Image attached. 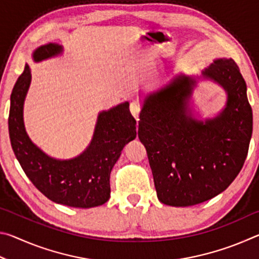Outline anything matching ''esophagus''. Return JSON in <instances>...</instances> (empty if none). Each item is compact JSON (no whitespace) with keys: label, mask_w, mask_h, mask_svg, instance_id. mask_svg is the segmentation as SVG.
I'll return each instance as SVG.
<instances>
[{"label":"esophagus","mask_w":259,"mask_h":259,"mask_svg":"<svg viewBox=\"0 0 259 259\" xmlns=\"http://www.w3.org/2000/svg\"><path fill=\"white\" fill-rule=\"evenodd\" d=\"M140 111H142V107H140V105L137 102H133L130 104V112L133 114L134 117L136 120H139V114Z\"/></svg>","instance_id":"esophagus-1"}]
</instances>
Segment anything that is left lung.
<instances>
[{
    "label": "left lung",
    "instance_id": "8db88e82",
    "mask_svg": "<svg viewBox=\"0 0 259 259\" xmlns=\"http://www.w3.org/2000/svg\"><path fill=\"white\" fill-rule=\"evenodd\" d=\"M202 76L224 88L226 106L204 122L188 109L195 78L178 75L148 95L138 137L150 162L157 198L172 207L202 203L225 191L242 169L252 134L247 84L232 58H219Z\"/></svg>",
    "mask_w": 259,
    "mask_h": 259
}]
</instances>
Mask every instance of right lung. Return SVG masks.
Instances as JSON below:
<instances>
[{
	"label": "right lung",
	"instance_id": "right-lung-1",
	"mask_svg": "<svg viewBox=\"0 0 259 259\" xmlns=\"http://www.w3.org/2000/svg\"><path fill=\"white\" fill-rule=\"evenodd\" d=\"M57 43L38 47L34 61L59 55ZM30 68L26 64L11 94L9 135L12 150L33 185L56 203L75 208H93L107 202L111 195L109 176L121 151L136 138V120L129 103L117 105L98 115L95 134L87 150L71 160H57L41 151L26 134L24 100L30 84Z\"/></svg>",
	"mask_w": 259,
	"mask_h": 259
}]
</instances>
